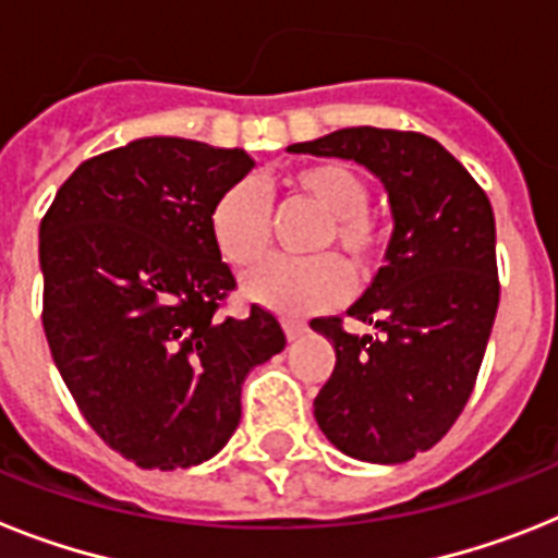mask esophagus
Listing matches in <instances>:
<instances>
[{"instance_id":"34e87169","label":"esophagus","mask_w":558,"mask_h":558,"mask_svg":"<svg viewBox=\"0 0 558 558\" xmlns=\"http://www.w3.org/2000/svg\"><path fill=\"white\" fill-rule=\"evenodd\" d=\"M280 324H283V332H287V339H298V336L306 330V324L298 322V318H283Z\"/></svg>"}]
</instances>
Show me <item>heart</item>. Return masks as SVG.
Wrapping results in <instances>:
<instances>
[{
  "mask_svg": "<svg viewBox=\"0 0 558 558\" xmlns=\"http://www.w3.org/2000/svg\"><path fill=\"white\" fill-rule=\"evenodd\" d=\"M287 187L324 210L313 252L339 248L359 278H367L388 252V228L367 210L371 187L365 177L344 161H315L292 170ZM210 240L219 257L245 269L269 252L271 205L252 179L234 182L219 193L208 214ZM348 266L332 254L306 260L275 257L245 275V295L283 315H310L341 304L350 292Z\"/></svg>",
  "mask_w": 558,
  "mask_h": 558,
  "instance_id": "heart-1",
  "label": "heart"
}]
</instances>
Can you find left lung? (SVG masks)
<instances>
[{
  "instance_id": "obj_1",
  "label": "left lung",
  "mask_w": 558,
  "mask_h": 558,
  "mask_svg": "<svg viewBox=\"0 0 558 558\" xmlns=\"http://www.w3.org/2000/svg\"><path fill=\"white\" fill-rule=\"evenodd\" d=\"M289 150L359 161L388 191V266L350 310L376 336L315 318L313 330L336 348V367L313 405L344 454L405 463L446 437L475 388L501 295L493 205L423 133L350 126Z\"/></svg>"
}]
</instances>
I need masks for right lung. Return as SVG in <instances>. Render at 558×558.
<instances>
[{
    "label": "right lung",
    "instance_id": "add662e5",
    "mask_svg": "<svg viewBox=\"0 0 558 558\" xmlns=\"http://www.w3.org/2000/svg\"><path fill=\"white\" fill-rule=\"evenodd\" d=\"M254 168L243 150L138 138L83 161L39 222L43 330L86 423L142 469L214 458L254 365L283 350L257 304L222 315L236 280L210 205Z\"/></svg>",
    "mask_w": 558,
    "mask_h": 558
}]
</instances>
